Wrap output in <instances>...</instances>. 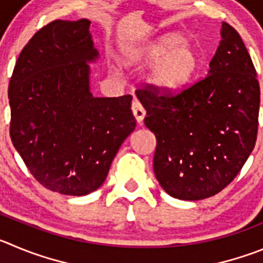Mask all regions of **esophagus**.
Returning a JSON list of instances; mask_svg holds the SVG:
<instances>
[{"instance_id": "1", "label": "esophagus", "mask_w": 263, "mask_h": 263, "mask_svg": "<svg viewBox=\"0 0 263 263\" xmlns=\"http://www.w3.org/2000/svg\"><path fill=\"white\" fill-rule=\"evenodd\" d=\"M132 112H134L135 118H136L137 123H143L146 111L139 100H134V102H132Z\"/></svg>"}]
</instances>
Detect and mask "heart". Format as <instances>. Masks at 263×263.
<instances>
[{"label":"heart","instance_id":"1","mask_svg":"<svg viewBox=\"0 0 263 263\" xmlns=\"http://www.w3.org/2000/svg\"><path fill=\"white\" fill-rule=\"evenodd\" d=\"M179 35H166L145 49L141 60L154 66L151 82L159 89L174 90L183 87L196 72L198 54L190 41H180Z\"/></svg>","mask_w":263,"mask_h":263}]
</instances>
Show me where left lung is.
<instances>
[{
  "label": "left lung",
  "mask_w": 263,
  "mask_h": 263,
  "mask_svg": "<svg viewBox=\"0 0 263 263\" xmlns=\"http://www.w3.org/2000/svg\"><path fill=\"white\" fill-rule=\"evenodd\" d=\"M209 75L180 90L143 84L136 96L156 135L153 168L179 200H203L231 183L256 145L259 83L239 32L222 23Z\"/></svg>",
  "instance_id": "left-lung-1"
}]
</instances>
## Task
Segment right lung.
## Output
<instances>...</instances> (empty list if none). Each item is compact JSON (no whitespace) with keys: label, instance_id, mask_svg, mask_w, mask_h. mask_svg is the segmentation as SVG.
Masks as SVG:
<instances>
[{"label":"right lung","instance_id":"obj_1","mask_svg":"<svg viewBox=\"0 0 263 263\" xmlns=\"http://www.w3.org/2000/svg\"><path fill=\"white\" fill-rule=\"evenodd\" d=\"M90 22L53 21L18 57L9 83L10 137L32 176L61 195L102 185L136 127L132 96L93 97L88 61L97 57Z\"/></svg>","mask_w":263,"mask_h":263}]
</instances>
